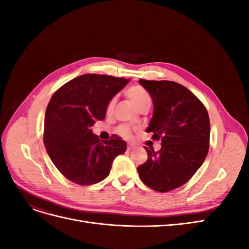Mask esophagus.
Instances as JSON below:
<instances>
[{
  "label": "esophagus",
  "instance_id": "34e87169",
  "mask_svg": "<svg viewBox=\"0 0 249 249\" xmlns=\"http://www.w3.org/2000/svg\"><path fill=\"white\" fill-rule=\"evenodd\" d=\"M134 147H135V144H132V143H129V144H127V150H129V152L130 150H132Z\"/></svg>",
  "mask_w": 249,
  "mask_h": 249
}]
</instances>
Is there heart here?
<instances>
[{"label":"heart","instance_id":"1","mask_svg":"<svg viewBox=\"0 0 249 249\" xmlns=\"http://www.w3.org/2000/svg\"><path fill=\"white\" fill-rule=\"evenodd\" d=\"M125 95L129 97V99L132 101V103L135 105L138 110L142 108H149L150 105H152V95L147 91V90L142 87L141 85H133L131 87L127 88L125 90ZM115 100L112 99L109 101L106 111L107 113H110L113 109V106H114ZM117 133L124 138H130L131 137V131L127 126H120L118 127Z\"/></svg>","mask_w":249,"mask_h":249}]
</instances>
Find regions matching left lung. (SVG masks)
Instances as JSON below:
<instances>
[{"label": "left lung", "mask_w": 249, "mask_h": 249, "mask_svg": "<svg viewBox=\"0 0 249 249\" xmlns=\"http://www.w3.org/2000/svg\"><path fill=\"white\" fill-rule=\"evenodd\" d=\"M152 95L154 115L146 132L161 140V149L144 147L147 160L138 166L150 189L168 192L183 186L198 170L209 152L210 119L200 100L173 81L140 79Z\"/></svg>", "instance_id": "obj_1"}]
</instances>
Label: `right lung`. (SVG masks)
Here are the masks:
<instances>
[{
	"label": "right lung",
	"mask_w": 249,
	"mask_h": 249,
	"mask_svg": "<svg viewBox=\"0 0 249 249\" xmlns=\"http://www.w3.org/2000/svg\"><path fill=\"white\" fill-rule=\"evenodd\" d=\"M129 80L86 73L65 83L53 94L44 118L43 142L57 169L71 182L88 186L106 178L115 158L126 149L116 135L100 141L95 120L106 116L109 101Z\"/></svg>",
	"instance_id": "add662e5"
}]
</instances>
